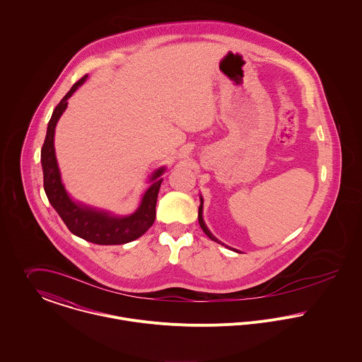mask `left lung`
Segmentation results:
<instances>
[{
  "instance_id": "1",
  "label": "left lung",
  "mask_w": 362,
  "mask_h": 362,
  "mask_svg": "<svg viewBox=\"0 0 362 362\" xmlns=\"http://www.w3.org/2000/svg\"><path fill=\"white\" fill-rule=\"evenodd\" d=\"M200 206H199V223H200L201 229L204 230V233L211 239V240L216 241V243H219V244H222L223 245V243H221V241L218 240L211 232H209V229L206 228V225H205V222H204V218H202V208H204V200H202V197L200 196Z\"/></svg>"
}]
</instances>
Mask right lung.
I'll list each match as a JSON object with an SVG mask.
<instances>
[{"instance_id": "add662e5", "label": "right lung", "mask_w": 362, "mask_h": 362, "mask_svg": "<svg viewBox=\"0 0 362 362\" xmlns=\"http://www.w3.org/2000/svg\"><path fill=\"white\" fill-rule=\"evenodd\" d=\"M87 79V75L76 81L66 95L55 107L47 126L45 140L41 148V166L44 176V192L49 204L58 212L68 229L83 240L101 245H115L136 240L143 236L156 221V205L161 187L165 166L156 169L150 176V186L144 192L137 209L130 215H115L110 211L88 206L74 201L65 190L55 157L54 133L61 115L68 107V100Z\"/></svg>"}]
</instances>
